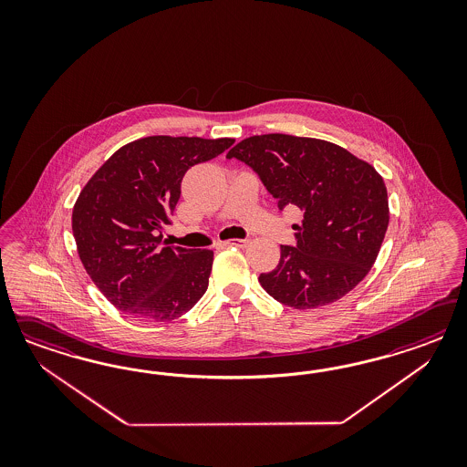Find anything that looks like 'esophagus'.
<instances>
[{
    "instance_id": "34e87169",
    "label": "esophagus",
    "mask_w": 467,
    "mask_h": 467,
    "mask_svg": "<svg viewBox=\"0 0 467 467\" xmlns=\"http://www.w3.org/2000/svg\"><path fill=\"white\" fill-rule=\"evenodd\" d=\"M224 244H226V246H240V248H243V246L248 244V240H231L226 241Z\"/></svg>"
}]
</instances>
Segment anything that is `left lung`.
I'll return each instance as SVG.
<instances>
[{
  "instance_id": "left-lung-1",
  "label": "left lung",
  "mask_w": 467,
  "mask_h": 467,
  "mask_svg": "<svg viewBox=\"0 0 467 467\" xmlns=\"http://www.w3.org/2000/svg\"><path fill=\"white\" fill-rule=\"evenodd\" d=\"M226 157L254 171L279 213H303L295 246L281 244L277 267L258 277L270 296L318 308L365 279L389 226L387 188L375 168L330 141L283 133L244 139Z\"/></svg>"
}]
</instances>
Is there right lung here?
<instances>
[{
  "label": "right lung",
  "mask_w": 467,
  "mask_h": 467,
  "mask_svg": "<svg viewBox=\"0 0 467 467\" xmlns=\"http://www.w3.org/2000/svg\"><path fill=\"white\" fill-rule=\"evenodd\" d=\"M233 143L147 137L116 150L85 184L71 215L73 238L87 274L118 310L170 322L205 295L213 252L161 246V240L184 172Z\"/></svg>",
  "instance_id": "obj_1"
}]
</instances>
